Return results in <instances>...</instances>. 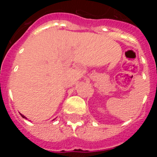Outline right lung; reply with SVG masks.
<instances>
[{"label": "right lung", "mask_w": 157, "mask_h": 157, "mask_svg": "<svg viewBox=\"0 0 157 157\" xmlns=\"http://www.w3.org/2000/svg\"><path fill=\"white\" fill-rule=\"evenodd\" d=\"M20 115H21V116H22V117H23V118H24V119H27V118L25 117L24 116H23V115H22V114H20Z\"/></svg>", "instance_id": "right-lung-1"}]
</instances>
